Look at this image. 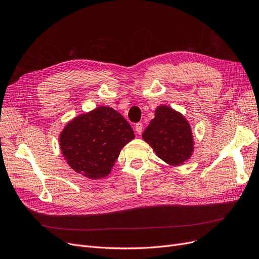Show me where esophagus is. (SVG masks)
Wrapping results in <instances>:
<instances>
[{
    "instance_id": "obj_1",
    "label": "esophagus",
    "mask_w": 259,
    "mask_h": 259,
    "mask_svg": "<svg viewBox=\"0 0 259 259\" xmlns=\"http://www.w3.org/2000/svg\"><path fill=\"white\" fill-rule=\"evenodd\" d=\"M135 128H136V131H137L138 135H141L142 131H143V123H142V122L136 123V127Z\"/></svg>"
}]
</instances>
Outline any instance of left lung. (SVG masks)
<instances>
[{"mask_svg":"<svg viewBox=\"0 0 259 259\" xmlns=\"http://www.w3.org/2000/svg\"><path fill=\"white\" fill-rule=\"evenodd\" d=\"M142 138L152 146L156 155L170 165L187 161L194 152V138L190 124L181 113L161 105L155 111Z\"/></svg>","mask_w":259,"mask_h":259,"instance_id":"left-lung-1","label":"left lung"}]
</instances>
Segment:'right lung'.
<instances>
[{"instance_id": "right-lung-1", "label": "right lung", "mask_w": 259, "mask_h": 259, "mask_svg": "<svg viewBox=\"0 0 259 259\" xmlns=\"http://www.w3.org/2000/svg\"><path fill=\"white\" fill-rule=\"evenodd\" d=\"M60 148L71 168L90 180L107 177L122 147L135 139L129 122L108 106L73 118L60 133Z\"/></svg>"}]
</instances>
